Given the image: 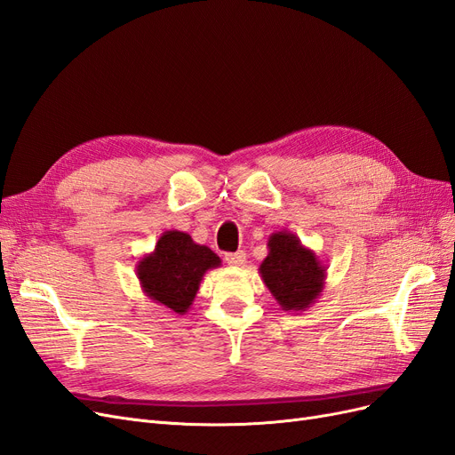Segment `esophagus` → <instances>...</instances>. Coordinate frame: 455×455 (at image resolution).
Masks as SVG:
<instances>
[{"mask_svg": "<svg viewBox=\"0 0 455 455\" xmlns=\"http://www.w3.org/2000/svg\"><path fill=\"white\" fill-rule=\"evenodd\" d=\"M226 261H228V266H233V267H241V266H244V261H246V254H244L243 251H239V252H231V254H226Z\"/></svg>", "mask_w": 455, "mask_h": 455, "instance_id": "obj_1", "label": "esophagus"}]
</instances>
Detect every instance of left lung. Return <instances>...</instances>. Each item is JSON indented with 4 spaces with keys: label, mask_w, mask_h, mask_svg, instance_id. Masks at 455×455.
I'll list each match as a JSON object with an SVG mask.
<instances>
[{
    "label": "left lung",
    "mask_w": 455,
    "mask_h": 455,
    "mask_svg": "<svg viewBox=\"0 0 455 455\" xmlns=\"http://www.w3.org/2000/svg\"><path fill=\"white\" fill-rule=\"evenodd\" d=\"M267 256L261 261V281L283 311H306L321 296L326 266L315 251L301 244L292 231L271 233Z\"/></svg>",
    "instance_id": "left-lung-1"
}]
</instances>
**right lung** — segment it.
Segmentation results:
<instances>
[{"label":"right lung","instance_id":"right-lung-1","mask_svg":"<svg viewBox=\"0 0 455 455\" xmlns=\"http://www.w3.org/2000/svg\"><path fill=\"white\" fill-rule=\"evenodd\" d=\"M220 266L222 259L209 246L197 244L184 231L171 229L159 237L154 252L139 259L136 277L149 299L184 315L194 304L204 273Z\"/></svg>","mask_w":455,"mask_h":455}]
</instances>
